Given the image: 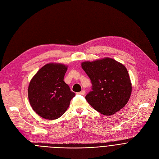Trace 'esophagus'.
Instances as JSON below:
<instances>
[{"label":"esophagus","mask_w":159,"mask_h":159,"mask_svg":"<svg viewBox=\"0 0 159 159\" xmlns=\"http://www.w3.org/2000/svg\"><path fill=\"white\" fill-rule=\"evenodd\" d=\"M85 90H82L81 92H79V93H77L78 94H80V95H84L85 94Z\"/></svg>","instance_id":"34e87169"}]
</instances>
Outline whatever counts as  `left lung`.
<instances>
[{
    "instance_id": "8db88e82",
    "label": "left lung",
    "mask_w": 159,
    "mask_h": 159,
    "mask_svg": "<svg viewBox=\"0 0 159 159\" xmlns=\"http://www.w3.org/2000/svg\"><path fill=\"white\" fill-rule=\"evenodd\" d=\"M82 68L92 83L85 96L88 103L104 115H112L127 104L132 90L126 67L110 58L82 62Z\"/></svg>"
}]
</instances>
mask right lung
<instances>
[{"mask_svg": "<svg viewBox=\"0 0 159 159\" xmlns=\"http://www.w3.org/2000/svg\"><path fill=\"white\" fill-rule=\"evenodd\" d=\"M67 66L50 63L43 66L31 80L28 98L39 116L56 120L61 116L75 96L63 80Z\"/></svg>", "mask_w": 159, "mask_h": 159, "instance_id": "1", "label": "right lung"}]
</instances>
